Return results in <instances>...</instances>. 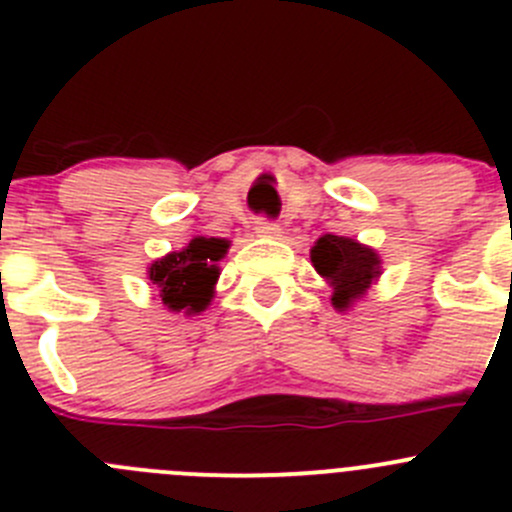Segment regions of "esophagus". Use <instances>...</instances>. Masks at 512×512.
Instances as JSON below:
<instances>
[{"label":"esophagus","mask_w":512,"mask_h":512,"mask_svg":"<svg viewBox=\"0 0 512 512\" xmlns=\"http://www.w3.org/2000/svg\"><path fill=\"white\" fill-rule=\"evenodd\" d=\"M255 232H257V237H265V240H277L282 232V227L277 223H270V220H257Z\"/></svg>","instance_id":"obj_1"}]
</instances>
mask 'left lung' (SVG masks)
<instances>
[{
    "instance_id": "8db88e82",
    "label": "left lung",
    "mask_w": 512,
    "mask_h": 512,
    "mask_svg": "<svg viewBox=\"0 0 512 512\" xmlns=\"http://www.w3.org/2000/svg\"><path fill=\"white\" fill-rule=\"evenodd\" d=\"M309 257L314 270L332 287V307L337 312H349L381 277L379 252L347 235H322Z\"/></svg>"
}]
</instances>
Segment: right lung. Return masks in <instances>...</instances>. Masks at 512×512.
<instances>
[{"mask_svg":"<svg viewBox=\"0 0 512 512\" xmlns=\"http://www.w3.org/2000/svg\"><path fill=\"white\" fill-rule=\"evenodd\" d=\"M230 250L225 237H193L183 250L168 252L148 265V280L158 289L163 307L173 314L195 317L215 297L220 267Z\"/></svg>","mask_w":512,"mask_h":512,"instance_id":"right-lung-1","label":"right lung"}]
</instances>
